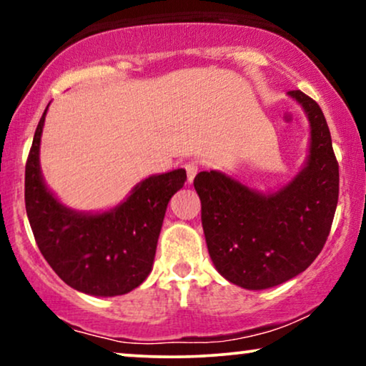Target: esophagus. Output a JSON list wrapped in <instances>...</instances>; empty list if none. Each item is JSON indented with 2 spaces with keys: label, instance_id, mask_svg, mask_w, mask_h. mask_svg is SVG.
Wrapping results in <instances>:
<instances>
[{
  "label": "esophagus",
  "instance_id": "esophagus-1",
  "mask_svg": "<svg viewBox=\"0 0 366 366\" xmlns=\"http://www.w3.org/2000/svg\"><path fill=\"white\" fill-rule=\"evenodd\" d=\"M184 169H187V182H188V184H192L194 177H197L198 169H199L198 163L197 162H188L187 164H184Z\"/></svg>",
  "mask_w": 366,
  "mask_h": 366
}]
</instances>
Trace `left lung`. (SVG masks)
Returning <instances> with one entry per match:
<instances>
[{
  "instance_id": "left-lung-1",
  "label": "left lung",
  "mask_w": 366,
  "mask_h": 366,
  "mask_svg": "<svg viewBox=\"0 0 366 366\" xmlns=\"http://www.w3.org/2000/svg\"><path fill=\"white\" fill-rule=\"evenodd\" d=\"M310 122V154L287 187L263 194L217 169L194 177L202 224L218 273L238 287L264 290L305 272L322 252L338 203V162L318 103L288 92Z\"/></svg>"
}]
</instances>
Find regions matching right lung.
<instances>
[{
	"instance_id": "obj_1",
	"label": "right lung",
	"mask_w": 366,
	"mask_h": 366,
	"mask_svg": "<svg viewBox=\"0 0 366 366\" xmlns=\"http://www.w3.org/2000/svg\"><path fill=\"white\" fill-rule=\"evenodd\" d=\"M46 109L34 132L24 172V203L39 252L54 273L78 292L94 297L132 292L152 272L164 212L183 188L187 172L148 177L108 212H74L54 198L39 169Z\"/></svg>"
}]
</instances>
